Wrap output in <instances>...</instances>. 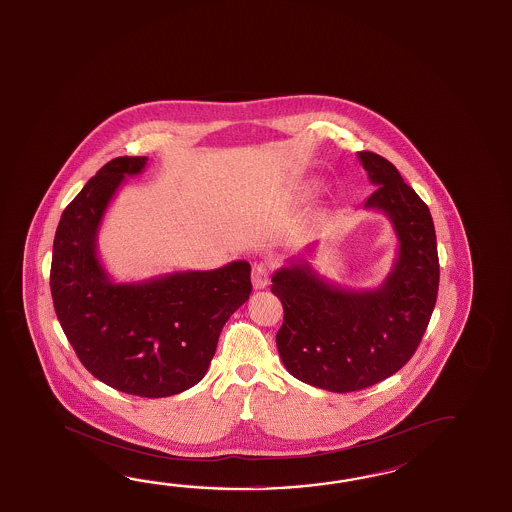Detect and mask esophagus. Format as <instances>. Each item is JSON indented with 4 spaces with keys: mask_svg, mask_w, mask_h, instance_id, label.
I'll return each instance as SVG.
<instances>
[{
    "mask_svg": "<svg viewBox=\"0 0 512 512\" xmlns=\"http://www.w3.org/2000/svg\"><path fill=\"white\" fill-rule=\"evenodd\" d=\"M269 276H271L269 267L263 265V263H256V265L252 267V285H254V289L267 287V285H269Z\"/></svg>",
    "mask_w": 512,
    "mask_h": 512,
    "instance_id": "1",
    "label": "esophagus"
}]
</instances>
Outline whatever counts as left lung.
Instances as JSON below:
<instances>
[{"label":"left lung","instance_id":"obj_1","mask_svg":"<svg viewBox=\"0 0 512 512\" xmlns=\"http://www.w3.org/2000/svg\"><path fill=\"white\" fill-rule=\"evenodd\" d=\"M376 191L363 209L381 211L398 236V258L378 289L332 285L305 258L272 276L283 305L276 345L294 378L331 392L367 389L411 360L429 325L440 283L429 207L391 161L358 152Z\"/></svg>","mask_w":512,"mask_h":512}]
</instances>
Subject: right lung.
Masks as SVG:
<instances>
[{
	"label": "right lung",
	"mask_w": 512,
	"mask_h": 512,
	"mask_svg": "<svg viewBox=\"0 0 512 512\" xmlns=\"http://www.w3.org/2000/svg\"><path fill=\"white\" fill-rule=\"evenodd\" d=\"M145 156L103 165L61 214L52 245L54 311L83 367L116 391L165 398L205 376L232 312L249 300L251 265L114 283L98 258L103 214Z\"/></svg>",
	"instance_id": "1"
}]
</instances>
